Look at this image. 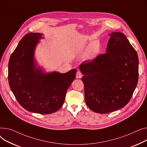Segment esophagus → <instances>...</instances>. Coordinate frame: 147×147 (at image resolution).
I'll list each match as a JSON object with an SVG mask.
<instances>
[{
  "label": "esophagus",
  "instance_id": "34e87169",
  "mask_svg": "<svg viewBox=\"0 0 147 147\" xmlns=\"http://www.w3.org/2000/svg\"><path fill=\"white\" fill-rule=\"evenodd\" d=\"M82 76V74L80 71H77L76 72V78H81Z\"/></svg>",
  "mask_w": 147,
  "mask_h": 147
}]
</instances>
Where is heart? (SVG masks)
<instances>
[{
  "label": "heart",
  "instance_id": "obj_1",
  "mask_svg": "<svg viewBox=\"0 0 147 147\" xmlns=\"http://www.w3.org/2000/svg\"><path fill=\"white\" fill-rule=\"evenodd\" d=\"M100 45L97 42H94L90 46L88 52L87 53V59L92 60L96 58L100 53Z\"/></svg>",
  "mask_w": 147,
  "mask_h": 147
}]
</instances>
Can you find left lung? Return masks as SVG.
Here are the masks:
<instances>
[{"label": "left lung", "instance_id": "1", "mask_svg": "<svg viewBox=\"0 0 147 147\" xmlns=\"http://www.w3.org/2000/svg\"><path fill=\"white\" fill-rule=\"evenodd\" d=\"M106 53L80 66L85 100L93 111L105 114L124 107L138 80V56L122 32L109 34Z\"/></svg>", "mask_w": 147, "mask_h": 147}]
</instances>
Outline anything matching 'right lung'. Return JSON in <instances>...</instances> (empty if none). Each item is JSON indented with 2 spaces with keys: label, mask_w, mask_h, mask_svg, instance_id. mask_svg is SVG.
Wrapping results in <instances>:
<instances>
[{
  "label": "right lung",
  "mask_w": 147,
  "mask_h": 147,
  "mask_svg": "<svg viewBox=\"0 0 147 147\" xmlns=\"http://www.w3.org/2000/svg\"><path fill=\"white\" fill-rule=\"evenodd\" d=\"M41 33L25 35L12 53L8 64V81L21 106L29 111L51 114L63 106L66 92L75 78V69L65 74L44 73L37 66L34 51L42 38Z\"/></svg>",
  "instance_id": "right-lung-1"
}]
</instances>
